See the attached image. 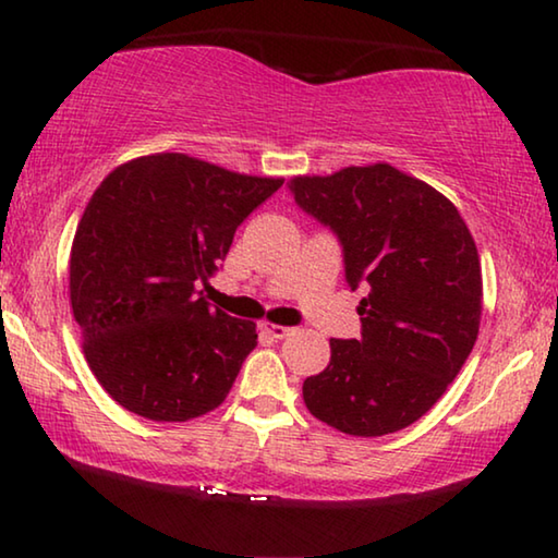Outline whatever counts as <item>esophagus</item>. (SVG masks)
I'll list each match as a JSON object with an SVG mask.
<instances>
[{
    "mask_svg": "<svg viewBox=\"0 0 558 558\" xmlns=\"http://www.w3.org/2000/svg\"><path fill=\"white\" fill-rule=\"evenodd\" d=\"M260 329L266 335H270L272 339H286L292 332L290 327H280V325H270V323H260Z\"/></svg>",
    "mask_w": 558,
    "mask_h": 558,
    "instance_id": "1",
    "label": "esophagus"
}]
</instances>
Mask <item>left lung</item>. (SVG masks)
I'll return each mask as SVG.
<instances>
[{
	"mask_svg": "<svg viewBox=\"0 0 558 558\" xmlns=\"http://www.w3.org/2000/svg\"><path fill=\"white\" fill-rule=\"evenodd\" d=\"M295 204L342 245L349 288L366 295L359 339H329L323 374L302 384L315 418L349 436L411 426L446 393L483 313L475 241L446 196L391 165L295 177Z\"/></svg>",
	"mask_w": 558,
	"mask_h": 558,
	"instance_id": "1",
	"label": "left lung"
}]
</instances>
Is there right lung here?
<instances>
[{
	"label": "right lung",
	"mask_w": 558,
	"mask_h": 558,
	"mask_svg": "<svg viewBox=\"0 0 558 558\" xmlns=\"http://www.w3.org/2000/svg\"><path fill=\"white\" fill-rule=\"evenodd\" d=\"M280 186L179 153L102 179L75 231L69 288L90 372L122 409L172 423L229 396L256 325L214 310L199 288Z\"/></svg>",
	"instance_id": "add662e5"
}]
</instances>
